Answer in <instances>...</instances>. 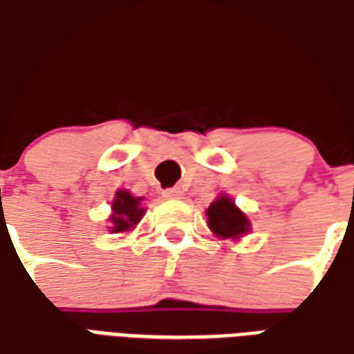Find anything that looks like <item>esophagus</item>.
<instances>
[{
  "label": "esophagus",
  "instance_id": "obj_1",
  "mask_svg": "<svg viewBox=\"0 0 354 354\" xmlns=\"http://www.w3.org/2000/svg\"><path fill=\"white\" fill-rule=\"evenodd\" d=\"M182 195H184V192L180 187H170V189L162 192V197H167V199H180Z\"/></svg>",
  "mask_w": 354,
  "mask_h": 354
}]
</instances>
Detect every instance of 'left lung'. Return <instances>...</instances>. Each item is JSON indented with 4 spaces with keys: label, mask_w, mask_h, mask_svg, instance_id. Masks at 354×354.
Segmentation results:
<instances>
[{
    "label": "left lung",
    "mask_w": 354,
    "mask_h": 354,
    "mask_svg": "<svg viewBox=\"0 0 354 354\" xmlns=\"http://www.w3.org/2000/svg\"><path fill=\"white\" fill-rule=\"evenodd\" d=\"M208 225L218 237L237 239L248 231V220L246 216L235 207V203L227 197H220L214 201L207 210Z\"/></svg>",
    "instance_id": "obj_1"
}]
</instances>
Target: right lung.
<instances>
[{"label": "right lung", "instance_id": "right-lung-1", "mask_svg": "<svg viewBox=\"0 0 354 354\" xmlns=\"http://www.w3.org/2000/svg\"><path fill=\"white\" fill-rule=\"evenodd\" d=\"M140 197H132L129 192H117L115 201H113V231H127L131 230L132 225H136L140 222V218L144 214V208H140Z\"/></svg>", "mask_w": 354, "mask_h": 354}]
</instances>
